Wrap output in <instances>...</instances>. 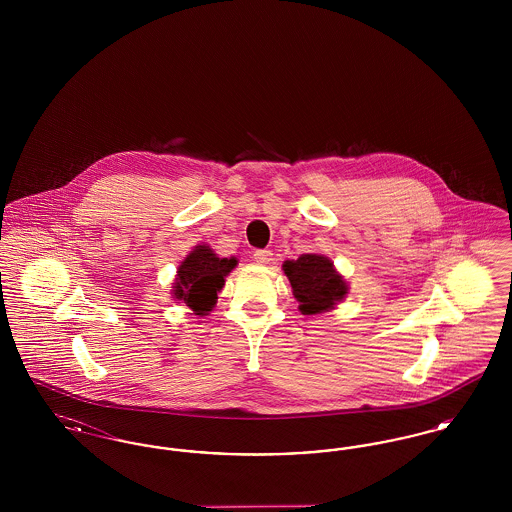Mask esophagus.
<instances>
[{"label":"esophagus","instance_id":"obj_1","mask_svg":"<svg viewBox=\"0 0 512 512\" xmlns=\"http://www.w3.org/2000/svg\"><path fill=\"white\" fill-rule=\"evenodd\" d=\"M253 259H255V263H259V265H268V263L272 261V251H268V249H257V251L253 253Z\"/></svg>","mask_w":512,"mask_h":512}]
</instances>
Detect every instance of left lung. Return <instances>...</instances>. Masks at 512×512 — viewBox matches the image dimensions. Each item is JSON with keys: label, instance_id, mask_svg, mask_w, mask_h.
I'll list each match as a JSON object with an SVG mask.
<instances>
[{"label": "left lung", "instance_id": "left-lung-1", "mask_svg": "<svg viewBox=\"0 0 512 512\" xmlns=\"http://www.w3.org/2000/svg\"><path fill=\"white\" fill-rule=\"evenodd\" d=\"M284 272L290 278L293 295L303 315L328 311L347 293L343 278L322 255L309 253L301 255L297 261H286Z\"/></svg>", "mask_w": 512, "mask_h": 512}]
</instances>
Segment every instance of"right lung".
Here are the masks:
<instances>
[{"mask_svg":"<svg viewBox=\"0 0 512 512\" xmlns=\"http://www.w3.org/2000/svg\"><path fill=\"white\" fill-rule=\"evenodd\" d=\"M238 265L232 259H220L207 245H197L178 268L174 297L203 315L213 309L217 292L224 286V276Z\"/></svg>","mask_w":512,"mask_h":512,"instance_id":"obj_1","label":"right lung"}]
</instances>
